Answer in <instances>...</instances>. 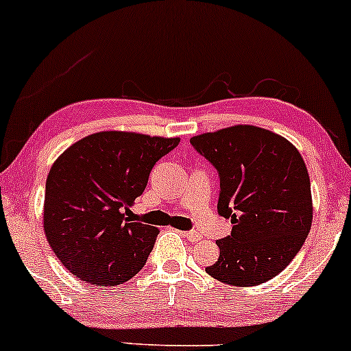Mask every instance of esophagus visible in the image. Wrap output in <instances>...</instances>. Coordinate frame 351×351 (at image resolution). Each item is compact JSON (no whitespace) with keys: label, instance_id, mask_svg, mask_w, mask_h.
I'll use <instances>...</instances> for the list:
<instances>
[{"label":"esophagus","instance_id":"1","mask_svg":"<svg viewBox=\"0 0 351 351\" xmlns=\"http://www.w3.org/2000/svg\"><path fill=\"white\" fill-rule=\"evenodd\" d=\"M182 235L189 240V242H200V240H202V235H200L197 230H187L184 232Z\"/></svg>","mask_w":351,"mask_h":351}]
</instances>
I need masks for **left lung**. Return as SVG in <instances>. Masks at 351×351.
I'll return each mask as SVG.
<instances>
[{"instance_id": "8db88e82", "label": "left lung", "mask_w": 351, "mask_h": 351, "mask_svg": "<svg viewBox=\"0 0 351 351\" xmlns=\"http://www.w3.org/2000/svg\"><path fill=\"white\" fill-rule=\"evenodd\" d=\"M220 180L217 212L232 232L217 240L210 277L228 285L263 283L293 261L312 227L310 177L300 152L278 134L235 125L191 139Z\"/></svg>"}]
</instances>
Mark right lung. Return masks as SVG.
Wrapping results in <instances>:
<instances>
[{
  "mask_svg": "<svg viewBox=\"0 0 351 351\" xmlns=\"http://www.w3.org/2000/svg\"><path fill=\"white\" fill-rule=\"evenodd\" d=\"M179 143V137L97 132L58 157L46 179L45 232L71 274L114 287L143 269L157 228L125 215L157 160Z\"/></svg>",
  "mask_w": 351,
  "mask_h": 351,
  "instance_id": "add662e5",
  "label": "right lung"
}]
</instances>
